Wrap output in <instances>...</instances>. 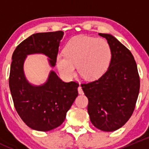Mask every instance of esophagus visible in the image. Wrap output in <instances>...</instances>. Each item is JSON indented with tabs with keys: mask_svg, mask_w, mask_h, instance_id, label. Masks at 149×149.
Masks as SVG:
<instances>
[{
	"mask_svg": "<svg viewBox=\"0 0 149 149\" xmlns=\"http://www.w3.org/2000/svg\"><path fill=\"white\" fill-rule=\"evenodd\" d=\"M78 91H79V94H84V91H83V90H82V88H81V86H79V88H78Z\"/></svg>",
	"mask_w": 149,
	"mask_h": 149,
	"instance_id": "34e87169",
	"label": "esophagus"
}]
</instances>
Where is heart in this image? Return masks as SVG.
Here are the masks:
<instances>
[{"label": "heart", "mask_w": 149, "mask_h": 149, "mask_svg": "<svg viewBox=\"0 0 149 149\" xmlns=\"http://www.w3.org/2000/svg\"><path fill=\"white\" fill-rule=\"evenodd\" d=\"M112 59V49L104 39L76 36L70 39L64 49V55L57 56V67L61 74L70 79L76 68L86 80H95L106 72Z\"/></svg>", "instance_id": "b5f03b06"}]
</instances>
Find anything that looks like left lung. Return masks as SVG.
Returning <instances> with one entry per match:
<instances>
[{
  "mask_svg": "<svg viewBox=\"0 0 149 149\" xmlns=\"http://www.w3.org/2000/svg\"><path fill=\"white\" fill-rule=\"evenodd\" d=\"M99 34L111 47L110 63L100 79L81 86L88 100L91 123L110 132L124 125L131 117L139 97L140 77L130 51L111 34Z\"/></svg>",
  "mask_w": 149,
  "mask_h": 149,
  "instance_id": "1",
  "label": "left lung"
}]
</instances>
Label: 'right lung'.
<instances>
[{"mask_svg":"<svg viewBox=\"0 0 149 149\" xmlns=\"http://www.w3.org/2000/svg\"><path fill=\"white\" fill-rule=\"evenodd\" d=\"M63 31L36 33L21 42L13 52L9 75V88L16 112L24 123L39 131H49L61 125L78 96L79 84L64 82L54 71L41 86H33L24 73L26 55H47L52 67L55 65Z\"/></svg>","mask_w":149,"mask_h":149,"instance_id":"add662e5","label":"right lung"}]
</instances>
